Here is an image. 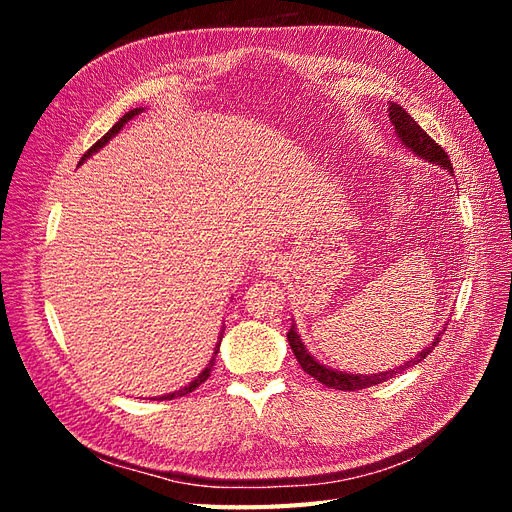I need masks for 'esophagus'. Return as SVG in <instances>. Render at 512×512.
I'll list each match as a JSON object with an SVG mask.
<instances>
[{"instance_id":"1","label":"esophagus","mask_w":512,"mask_h":512,"mask_svg":"<svg viewBox=\"0 0 512 512\" xmlns=\"http://www.w3.org/2000/svg\"><path fill=\"white\" fill-rule=\"evenodd\" d=\"M280 258H277L275 254H262L260 258H258V267H260V271L262 273H273V271H277L280 269Z\"/></svg>"}]
</instances>
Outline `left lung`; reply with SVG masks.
Instances as JSON below:
<instances>
[{
  "label": "left lung",
  "mask_w": 512,
  "mask_h": 512,
  "mask_svg": "<svg viewBox=\"0 0 512 512\" xmlns=\"http://www.w3.org/2000/svg\"><path fill=\"white\" fill-rule=\"evenodd\" d=\"M389 117H391V123L395 126V134L399 138V143L404 145L406 149H410L414 156L423 158L425 162H431L436 164L440 168H446L448 173H453V166H451V160H448V156L444 153V149L433 141V138L418 126V123L404 111V106L399 104H391L389 106ZM446 329V327H444ZM288 342H290V348L294 352V356H297L299 365L303 367L305 374H309L312 378H316L318 382H322L324 386H331V389H339V391H361V389H367V386H374V384H380V382H386L389 378L401 374V371H406L410 367H414L416 363H421L425 356L433 350V346H436L440 342L442 337V331L436 335V339L423 350L418 352L414 359L406 361L404 365L399 367H393L389 371H380V374H348V371H337L329 365H322L320 361H316L312 354L307 352L305 344L301 342V335L297 331V324H290V331L286 333Z\"/></svg>",
  "instance_id": "8db88e82"
}]
</instances>
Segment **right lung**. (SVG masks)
Returning a JSON list of instances; mask_svg holds the SVG:
<instances>
[{
    "instance_id": "1",
    "label": "right lung",
    "mask_w": 512,
    "mask_h": 512,
    "mask_svg": "<svg viewBox=\"0 0 512 512\" xmlns=\"http://www.w3.org/2000/svg\"><path fill=\"white\" fill-rule=\"evenodd\" d=\"M138 113H143V108H132V111H128L126 115H123L117 123H115V126L111 128V130H108L102 138H100V141L94 145V147H91L87 153H85V156L81 158V162L79 164H83L87 158H91V156H94V153L96 151H100L108 141H111V138L115 136V134H119L121 132V128L123 126H126V123L132 119V117H136ZM224 329L226 327H222V331H220V337H218V344H215V348H213V356H211V361L207 363V367L203 369V371H200V374L190 382V384H185V386H181V389L179 391H173V393H166V395H162V397H153V399H173V397H183V395H188V393H192L194 389H196V386H200V384H203L207 378H209V374H211V367L215 365V356H218V350H220V344H222V335H224Z\"/></svg>"
}]
</instances>
